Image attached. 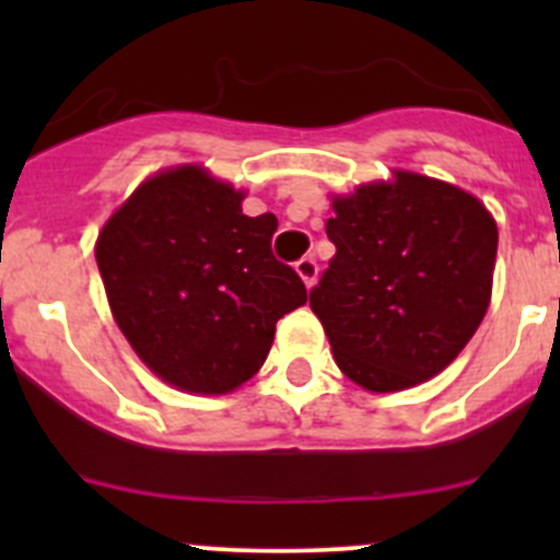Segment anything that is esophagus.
Wrapping results in <instances>:
<instances>
[{"label": "esophagus", "mask_w": 560, "mask_h": 560, "mask_svg": "<svg viewBox=\"0 0 560 560\" xmlns=\"http://www.w3.org/2000/svg\"><path fill=\"white\" fill-rule=\"evenodd\" d=\"M316 262H314V257H303V259H298L295 262V273L301 276L303 279V284L308 287V290H312L314 287V281H316Z\"/></svg>", "instance_id": "1"}]
</instances>
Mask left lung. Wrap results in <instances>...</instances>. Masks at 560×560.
<instances>
[{
  "mask_svg": "<svg viewBox=\"0 0 560 560\" xmlns=\"http://www.w3.org/2000/svg\"><path fill=\"white\" fill-rule=\"evenodd\" d=\"M336 244L312 290L341 374L398 393L442 374L493 295L495 219L471 191L415 171L330 195Z\"/></svg>",
  "mask_w": 560,
  "mask_h": 560,
  "instance_id": "obj_1",
  "label": "left lung"
}]
</instances>
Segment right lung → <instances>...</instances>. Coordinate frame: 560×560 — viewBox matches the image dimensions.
Listing matches in <instances>:
<instances>
[{
    "instance_id": "1",
    "label": "right lung",
    "mask_w": 560,
    "mask_h": 560,
    "mask_svg": "<svg viewBox=\"0 0 560 560\" xmlns=\"http://www.w3.org/2000/svg\"><path fill=\"white\" fill-rule=\"evenodd\" d=\"M202 165L156 171L107 217L94 244L118 330L165 385L228 395L262 369L276 322L306 303L270 252L273 213Z\"/></svg>"
}]
</instances>
